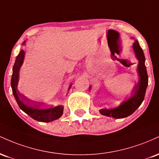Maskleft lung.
<instances>
[{
  "mask_svg": "<svg viewBox=\"0 0 159 159\" xmlns=\"http://www.w3.org/2000/svg\"><path fill=\"white\" fill-rule=\"evenodd\" d=\"M133 49L138 60V72L139 80L138 84L133 88L132 96L122 102L119 106L113 108L100 109L99 112L102 115L115 119L125 118L132 114L143 101L146 90L148 85V75L145 66V57L143 50L137 40L133 43Z\"/></svg>",
  "mask_w": 159,
  "mask_h": 159,
  "instance_id": "1",
  "label": "left lung"
}]
</instances>
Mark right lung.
Returning a JSON list of instances; mask_svg holds the SVG:
<instances>
[{"label":"right lung","instance_id":"1","mask_svg":"<svg viewBox=\"0 0 159 159\" xmlns=\"http://www.w3.org/2000/svg\"><path fill=\"white\" fill-rule=\"evenodd\" d=\"M24 42L23 44H25ZM25 58L24 50L20 51L19 55L16 57L15 64L12 68V75L11 78V87L12 94L21 110L25 112L27 115L31 116L33 119L43 123H48L53 120H57L62 116L63 113V106L57 105L56 107L43 106L39 103H33V102L27 99L18 90V83L19 80V69L23 63ZM70 84L69 90L70 89Z\"/></svg>","mask_w":159,"mask_h":159}]
</instances>
